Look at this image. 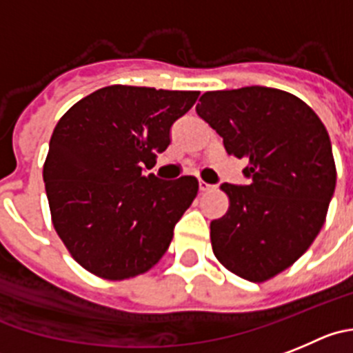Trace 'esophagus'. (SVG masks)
Listing matches in <instances>:
<instances>
[{
    "mask_svg": "<svg viewBox=\"0 0 353 353\" xmlns=\"http://www.w3.org/2000/svg\"><path fill=\"white\" fill-rule=\"evenodd\" d=\"M199 188H200V192L205 193V192H209V190H212V184L205 183V181H199Z\"/></svg>",
    "mask_w": 353,
    "mask_h": 353,
    "instance_id": "34e87169",
    "label": "esophagus"
}]
</instances>
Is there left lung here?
Segmentation results:
<instances>
[{"mask_svg": "<svg viewBox=\"0 0 353 353\" xmlns=\"http://www.w3.org/2000/svg\"><path fill=\"white\" fill-rule=\"evenodd\" d=\"M196 113L245 158L247 186L221 184L228 212L210 223L214 256L249 282L294 265L325 223L336 186L331 139L321 118L289 92L268 87L205 92Z\"/></svg>", "mask_w": 353, "mask_h": 353, "instance_id": "8db88e82", "label": "left lung"}]
</instances>
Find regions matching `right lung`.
I'll return each mask as SVG.
<instances>
[{
  "label": "right lung",
  "instance_id": "obj_1",
  "mask_svg": "<svg viewBox=\"0 0 353 353\" xmlns=\"http://www.w3.org/2000/svg\"><path fill=\"white\" fill-rule=\"evenodd\" d=\"M200 92L111 85L69 108L50 137L43 181L52 225L69 254L106 281H127L165 254L199 181L144 176L170 127Z\"/></svg>",
  "mask_w": 353,
  "mask_h": 353
}]
</instances>
